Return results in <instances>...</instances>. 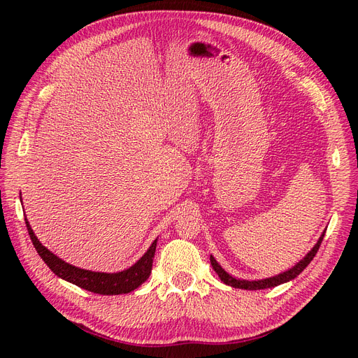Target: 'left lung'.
<instances>
[{
    "label": "left lung",
    "instance_id": "1",
    "mask_svg": "<svg viewBox=\"0 0 358 358\" xmlns=\"http://www.w3.org/2000/svg\"><path fill=\"white\" fill-rule=\"evenodd\" d=\"M324 234H326V231H322V234L320 236L318 242L313 245V248L310 249V251L303 257L300 262L292 266L291 268L285 270V272L279 273L276 276H270V278H266V279H257V280H246V279H239V278H234L231 276L230 273H227L225 270L221 267V264L216 262V259L213 258V255H210V264L213 267V270L216 273H218V276L221 278V280L224 284L230 285L233 288H241V289H264V288H272V287H278L280 284H285L288 282V280H292L294 278H297L303 270H305L308 267V264L312 262L313 257H315V254L318 252L320 249V245L324 239Z\"/></svg>",
    "mask_w": 358,
    "mask_h": 358
}]
</instances>
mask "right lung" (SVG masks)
Instances as JSON below:
<instances>
[{"label": "right lung", "mask_w": 358, "mask_h": 358, "mask_svg": "<svg viewBox=\"0 0 358 358\" xmlns=\"http://www.w3.org/2000/svg\"><path fill=\"white\" fill-rule=\"evenodd\" d=\"M25 224H27L32 245H34L36 251L43 258V262L49 266L52 272L58 278L67 280V282H71L91 292H95V294H103V296L127 294V292H131L142 285L149 278L150 270H152V262H154L158 239L152 242V245L149 246L148 251L140 257L131 267L121 270V272H116V273H104V272H92V270L76 267L73 264H69L67 262H64L62 258H59L58 255L49 251L46 246L41 245L34 231H32L27 218H25Z\"/></svg>", "instance_id": "obj_1"}]
</instances>
